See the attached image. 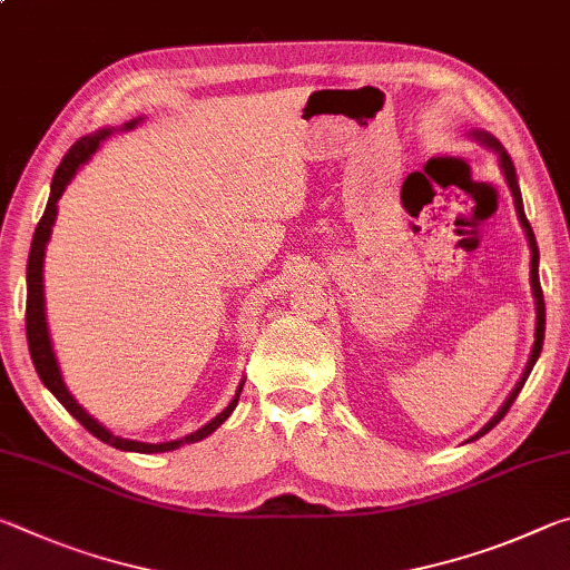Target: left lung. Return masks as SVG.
I'll return each instance as SVG.
<instances>
[{
    "instance_id": "1",
    "label": "left lung",
    "mask_w": 570,
    "mask_h": 570,
    "mask_svg": "<svg viewBox=\"0 0 570 570\" xmlns=\"http://www.w3.org/2000/svg\"><path fill=\"white\" fill-rule=\"evenodd\" d=\"M470 138H475L478 142H482V146L493 148V150L498 153V158H500V168H503V176H505V180H508V188H510V193H513L518 220H520V226H523V230H525V238H528V246H530V288H533V298H535V342H533V350H530V356H528V364H525L523 377L518 380V384L513 387V392L508 394V400L503 402V407L498 410L495 417L490 420V422L485 424V428H482V430L478 432L475 438H470V440H478V438L485 435V432L493 430L495 424L505 417L508 410H510V404L515 402V397L520 394V390H523V384H525V380H528L530 370H533V364L538 362L540 350H543V334H546V304H543V292H540V278H538V244H535V234H533V228H530L528 218H525L523 198H520V188H518V178H515L513 160H510V156L505 153V148L500 146V142H498L490 132H485V130H472V132H470Z\"/></svg>"
}]
</instances>
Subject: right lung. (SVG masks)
Here are the masks:
<instances>
[{"label":"right lung","instance_id":"right-lung-1","mask_svg":"<svg viewBox=\"0 0 570 570\" xmlns=\"http://www.w3.org/2000/svg\"><path fill=\"white\" fill-rule=\"evenodd\" d=\"M140 122L138 120H130L125 122L122 128L130 130L135 125ZM112 130L110 128H102L95 135H85L75 142V146L67 150V156L62 158L60 166L55 170V178H52V186H50V200H47V208L40 218V224L35 228V236H32V248H30V258H27V312H24V322H27V344H30V354H32V364L37 374H40V380L47 390H50L57 400H60L62 407L72 414V417L82 424L85 430L92 432L95 438L108 442L110 448H118L125 452H170V450H178L183 445H193V442H200L204 438H208L210 432H216L220 424L228 420V414L236 410L238 397H240V390H244V382L238 384L236 390V397L228 402V407L216 414L214 420L204 428L190 432V435L180 438V440H170V442H138V440H125L112 435L108 428H102V424L92 417V414L85 412V407L77 404V400L70 394V390L65 387L62 382V374H60V366H57V356L52 352V342H50V332H47V316H45V284H42V266H45V248H47V240H50L52 234V226H55V218H57V200L62 198L65 188L70 186V180L75 178V173L80 170V166H85L92 158V153L100 148V142L105 138H110Z\"/></svg>","mask_w":570,"mask_h":570}]
</instances>
